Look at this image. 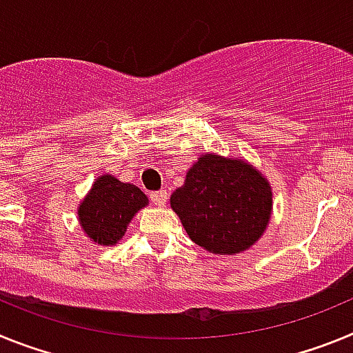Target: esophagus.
Instances as JSON below:
<instances>
[{"mask_svg":"<svg viewBox=\"0 0 353 353\" xmlns=\"http://www.w3.org/2000/svg\"><path fill=\"white\" fill-rule=\"evenodd\" d=\"M150 199H152V201H154L157 207H164L168 201V192L166 191H155L150 194Z\"/></svg>","mask_w":353,"mask_h":353,"instance_id":"esophagus-1","label":"esophagus"}]
</instances>
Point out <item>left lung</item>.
I'll return each mask as SVG.
<instances>
[{"label":"left lung","mask_w":353,"mask_h":353,"mask_svg":"<svg viewBox=\"0 0 353 353\" xmlns=\"http://www.w3.org/2000/svg\"><path fill=\"white\" fill-rule=\"evenodd\" d=\"M171 208L194 244L215 254L251 248L270 221L269 180L242 159L205 154L171 194Z\"/></svg>","instance_id":"8db88e82"}]
</instances>
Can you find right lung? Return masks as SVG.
I'll list each match as a JSON object with an SVG mask.
<instances>
[{"mask_svg":"<svg viewBox=\"0 0 353 353\" xmlns=\"http://www.w3.org/2000/svg\"><path fill=\"white\" fill-rule=\"evenodd\" d=\"M148 205V198L132 183H123L113 174L95 180L77 208L83 232L101 245H114L127 232V224Z\"/></svg>","mask_w":353,"mask_h":353,"instance_id":"add662e5","label":"right lung"}]
</instances>
